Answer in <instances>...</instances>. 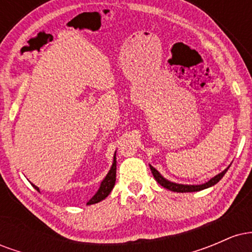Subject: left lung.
<instances>
[{"label": "left lung", "instance_id": "left-lung-1", "mask_svg": "<svg viewBox=\"0 0 252 252\" xmlns=\"http://www.w3.org/2000/svg\"><path fill=\"white\" fill-rule=\"evenodd\" d=\"M150 170H152L153 175H154L155 180L158 182V184L161 185V186L164 187V189H169V190H173V192H179V193H186V192H198V190H202L205 189H209L211 186H215L217 182H219V180L222 178V176L225 175V173L227 172V168L225 170H222L221 173H219L218 175H216L215 178H212L211 180H209L207 182H205V184H201V185H182V184H175V182H172L169 180H167V179H164L162 175L160 174V173L156 170L154 167L150 166Z\"/></svg>", "mask_w": 252, "mask_h": 252}]
</instances>
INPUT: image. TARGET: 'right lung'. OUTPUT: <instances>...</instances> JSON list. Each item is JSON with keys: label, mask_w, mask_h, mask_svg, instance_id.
<instances>
[{"label": "right lung", "mask_w": 252, "mask_h": 252, "mask_svg": "<svg viewBox=\"0 0 252 252\" xmlns=\"http://www.w3.org/2000/svg\"><path fill=\"white\" fill-rule=\"evenodd\" d=\"M115 182H116V155L114 156V163H112L109 173L106 174L105 178H104V180L100 182V186L99 189H98L96 194L92 196V198L88 201V205L97 204V202L104 200V199L110 194V192H111L112 189H114ZM33 187L37 190V192H40L39 187H36L35 185H33Z\"/></svg>", "instance_id": "1"}]
</instances>
